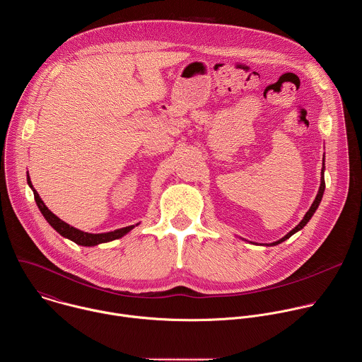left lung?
I'll return each mask as SVG.
<instances>
[{
    "label": "left lung",
    "instance_id": "1",
    "mask_svg": "<svg viewBox=\"0 0 362 362\" xmlns=\"http://www.w3.org/2000/svg\"><path fill=\"white\" fill-rule=\"evenodd\" d=\"M324 172H325V159L322 158V170H321V185H320V190H318V193H317V197H315V200H314V203L311 204V208H309V211L305 214V216H303V219L289 232V233H286L284 238H281L279 240H276V242H272V243H268L267 246H275V245H278V243H282L284 240H286V239H289L293 233H296L298 230H300L308 222H309V219H311L313 216H314V214H315V211L318 209V206H320V203H321V200H322V194H324V190H325V179H324Z\"/></svg>",
    "mask_w": 362,
    "mask_h": 362
}]
</instances>
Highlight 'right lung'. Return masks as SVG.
<instances>
[{
    "label": "right lung",
    "instance_id": "right-lung-1",
    "mask_svg": "<svg viewBox=\"0 0 362 362\" xmlns=\"http://www.w3.org/2000/svg\"><path fill=\"white\" fill-rule=\"evenodd\" d=\"M27 183L28 186L31 187L33 193H34V199H35V203L38 206L40 212L42 214V216L45 218V221L54 228L56 232H59L63 238H67L70 240H73L74 243L77 245H81V246H95V245H100V243H106V242H112L115 239H120L123 238L126 233H129L134 226H137L139 223L136 225H132V226H126V228H120V229H116L113 232H106V233H88V232H83L74 226H70L69 223H66L64 221H62L60 218H57L53 212H51L47 206L44 204V202L41 200L40 194L37 193V190L33 187V183L30 180V176L27 173Z\"/></svg>",
    "mask_w": 362,
    "mask_h": 362
}]
</instances>
